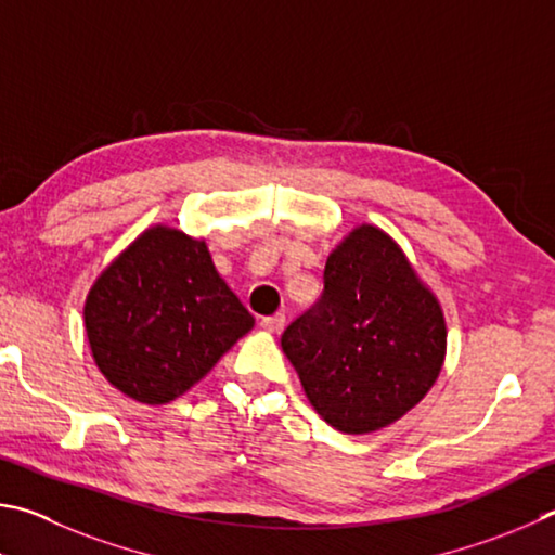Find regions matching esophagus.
<instances>
[{
	"instance_id": "obj_1",
	"label": "esophagus",
	"mask_w": 555,
	"mask_h": 555,
	"mask_svg": "<svg viewBox=\"0 0 555 555\" xmlns=\"http://www.w3.org/2000/svg\"><path fill=\"white\" fill-rule=\"evenodd\" d=\"M260 326L270 334H280L285 328V314H272V317H262Z\"/></svg>"
}]
</instances>
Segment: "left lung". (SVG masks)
Masks as SVG:
<instances>
[{"instance_id":"left-lung-1","label":"left lung","mask_w":555,"mask_h":555,"mask_svg":"<svg viewBox=\"0 0 555 555\" xmlns=\"http://www.w3.org/2000/svg\"><path fill=\"white\" fill-rule=\"evenodd\" d=\"M441 302L390 233L361 223L328 253L322 299L285 328L309 404L344 434H373L431 390L446 358Z\"/></svg>"}]
</instances>
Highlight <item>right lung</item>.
<instances>
[{
    "label": "right lung",
    "mask_w": 555,
    "mask_h": 555,
    "mask_svg": "<svg viewBox=\"0 0 555 555\" xmlns=\"http://www.w3.org/2000/svg\"><path fill=\"white\" fill-rule=\"evenodd\" d=\"M253 324L207 243L165 223L131 241L85 299L96 367L141 404H168L188 392Z\"/></svg>",
    "instance_id": "right-lung-1"
}]
</instances>
